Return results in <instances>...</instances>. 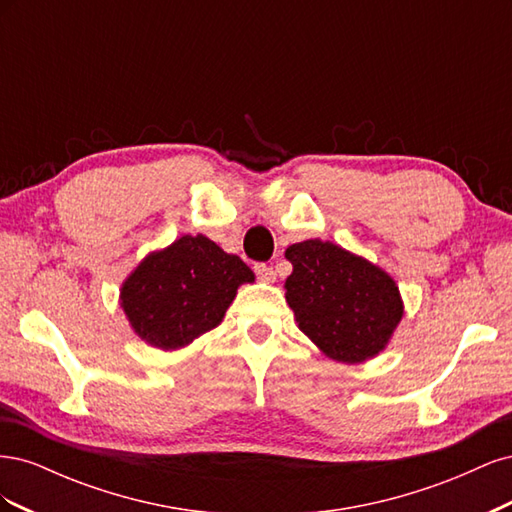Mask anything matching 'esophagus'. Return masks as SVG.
<instances>
[{"label":"esophagus","instance_id":"esophagus-1","mask_svg":"<svg viewBox=\"0 0 512 512\" xmlns=\"http://www.w3.org/2000/svg\"><path fill=\"white\" fill-rule=\"evenodd\" d=\"M254 273L262 282H267V284L275 282V271H273V267L265 265V262H258V265H254Z\"/></svg>","mask_w":512,"mask_h":512}]
</instances>
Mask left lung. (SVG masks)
Masks as SVG:
<instances>
[{"label":"left lung","mask_w":512,"mask_h":512,"mask_svg":"<svg viewBox=\"0 0 512 512\" xmlns=\"http://www.w3.org/2000/svg\"><path fill=\"white\" fill-rule=\"evenodd\" d=\"M286 258L292 262L286 301L299 329L322 352L342 363H361L386 346L404 314L389 275L320 239L290 245Z\"/></svg>","instance_id":"8db88e82"}]
</instances>
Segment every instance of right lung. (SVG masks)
I'll return each mask as SVG.
<instances>
[{"instance_id":"1","label":"right lung","mask_w":512,"mask_h":512,"mask_svg":"<svg viewBox=\"0 0 512 512\" xmlns=\"http://www.w3.org/2000/svg\"><path fill=\"white\" fill-rule=\"evenodd\" d=\"M254 273L203 235H185L147 256L121 288V307L147 344L175 350L218 327Z\"/></svg>"}]
</instances>
